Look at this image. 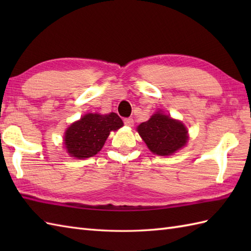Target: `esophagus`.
I'll return each mask as SVG.
<instances>
[{
    "label": "esophagus",
    "mask_w": 251,
    "mask_h": 251,
    "mask_svg": "<svg viewBox=\"0 0 251 251\" xmlns=\"http://www.w3.org/2000/svg\"><path fill=\"white\" fill-rule=\"evenodd\" d=\"M124 124L127 126H134V119L132 117H127V119H124Z\"/></svg>",
    "instance_id": "34e87169"
}]
</instances>
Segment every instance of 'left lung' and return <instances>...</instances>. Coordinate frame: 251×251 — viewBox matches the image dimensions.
<instances>
[{
    "mask_svg": "<svg viewBox=\"0 0 251 251\" xmlns=\"http://www.w3.org/2000/svg\"><path fill=\"white\" fill-rule=\"evenodd\" d=\"M138 132L150 150L157 155H172L188 142V130L181 122L157 112L138 126Z\"/></svg>",
    "mask_w": 251,
    "mask_h": 251,
    "instance_id": "obj_1",
    "label": "left lung"
}]
</instances>
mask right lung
<instances>
[{
  "label": "right lung",
  "instance_id": "right-lung-1",
  "mask_svg": "<svg viewBox=\"0 0 251 251\" xmlns=\"http://www.w3.org/2000/svg\"><path fill=\"white\" fill-rule=\"evenodd\" d=\"M122 126L121 117L113 112L106 115H84L66 131L65 146L68 153L76 158L92 157L102 149L110 131L117 130Z\"/></svg>",
  "mask_w": 251,
  "mask_h": 251
}]
</instances>
